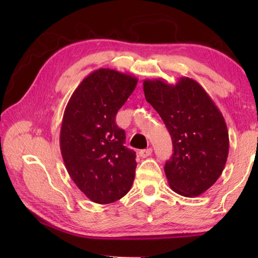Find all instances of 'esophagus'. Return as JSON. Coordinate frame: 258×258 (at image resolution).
Instances as JSON below:
<instances>
[{
  "label": "esophagus",
  "instance_id": "34e87169",
  "mask_svg": "<svg viewBox=\"0 0 258 258\" xmlns=\"http://www.w3.org/2000/svg\"><path fill=\"white\" fill-rule=\"evenodd\" d=\"M152 152H153V150L152 149H146V150H142V151H140V156L142 157V158H145V157H149L151 154H152Z\"/></svg>",
  "mask_w": 258,
  "mask_h": 258
}]
</instances>
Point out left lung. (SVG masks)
Here are the masks:
<instances>
[{"instance_id":"8db88e82","label":"left lung","mask_w":258,"mask_h":258,"mask_svg":"<svg viewBox=\"0 0 258 258\" xmlns=\"http://www.w3.org/2000/svg\"><path fill=\"white\" fill-rule=\"evenodd\" d=\"M146 101L160 114L173 142L166 162L168 185L182 196L202 195L223 173L228 156V130L216 104L193 79L176 84L144 80Z\"/></svg>"}]
</instances>
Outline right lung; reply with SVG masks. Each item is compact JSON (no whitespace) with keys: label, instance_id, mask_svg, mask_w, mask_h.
<instances>
[{"label":"right lung","instance_id":"obj_1","mask_svg":"<svg viewBox=\"0 0 258 258\" xmlns=\"http://www.w3.org/2000/svg\"><path fill=\"white\" fill-rule=\"evenodd\" d=\"M138 79L111 69L89 74L65 107L59 147L70 177L97 204L122 199L135 177V152L124 146L125 132L115 123Z\"/></svg>","mask_w":258,"mask_h":258}]
</instances>
